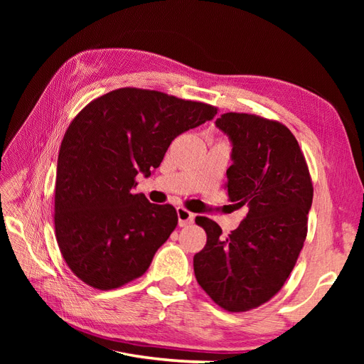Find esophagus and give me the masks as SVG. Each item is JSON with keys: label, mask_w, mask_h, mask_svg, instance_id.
<instances>
[{"label": "esophagus", "mask_w": 364, "mask_h": 364, "mask_svg": "<svg viewBox=\"0 0 364 364\" xmlns=\"http://www.w3.org/2000/svg\"><path fill=\"white\" fill-rule=\"evenodd\" d=\"M178 218H179V226L183 228V226H188L193 223L194 220V214L190 213L188 209H185L182 206L178 208Z\"/></svg>", "instance_id": "obj_1"}]
</instances>
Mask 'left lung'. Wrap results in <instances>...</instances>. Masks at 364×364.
Here are the masks:
<instances>
[{"instance_id":"left-lung-1","label":"left lung","mask_w":364,"mask_h":364,"mask_svg":"<svg viewBox=\"0 0 364 364\" xmlns=\"http://www.w3.org/2000/svg\"><path fill=\"white\" fill-rule=\"evenodd\" d=\"M215 124L232 141L229 200L247 214L228 237L211 218L196 217L206 232L194 255L205 293L230 313L270 301L290 277L306 238L313 182L294 135L277 119L228 112Z\"/></svg>"}]
</instances>
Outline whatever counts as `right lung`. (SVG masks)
Returning a JSON list of instances; mask_svg holds the SVG:
<instances>
[{"mask_svg":"<svg viewBox=\"0 0 364 364\" xmlns=\"http://www.w3.org/2000/svg\"><path fill=\"white\" fill-rule=\"evenodd\" d=\"M217 107L159 91L119 87L87 103L62 139L54 229L65 262L85 284L114 290L142 277L178 226L171 205L135 194L171 141Z\"/></svg>","mask_w":364,"mask_h":364,"instance_id":"1","label":"right lung"}]
</instances>
